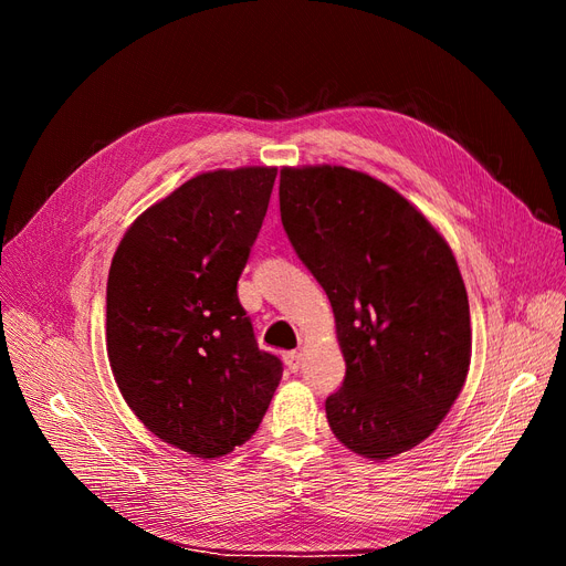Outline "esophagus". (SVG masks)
I'll return each instance as SVG.
<instances>
[{
  "label": "esophagus",
  "instance_id": "34e87169",
  "mask_svg": "<svg viewBox=\"0 0 566 566\" xmlns=\"http://www.w3.org/2000/svg\"><path fill=\"white\" fill-rule=\"evenodd\" d=\"M284 364L289 367V371L296 374L301 369V353H296V350L294 353H286L284 355Z\"/></svg>",
  "mask_w": 566,
  "mask_h": 566
}]
</instances>
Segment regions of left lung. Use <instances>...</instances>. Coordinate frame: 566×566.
<instances>
[{"instance_id": "8db88e82", "label": "left lung", "mask_w": 566, "mask_h": 566, "mask_svg": "<svg viewBox=\"0 0 566 566\" xmlns=\"http://www.w3.org/2000/svg\"><path fill=\"white\" fill-rule=\"evenodd\" d=\"M282 226L326 291L345 357L326 421L371 461L421 444L470 367V305L444 237L390 186L345 167H284Z\"/></svg>"}]
</instances>
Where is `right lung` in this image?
Returning a JSON list of instances; mask_svg holds the SVG:
<instances>
[{
	"label": "right lung",
	"mask_w": 566,
	"mask_h": 566,
	"mask_svg": "<svg viewBox=\"0 0 566 566\" xmlns=\"http://www.w3.org/2000/svg\"><path fill=\"white\" fill-rule=\"evenodd\" d=\"M275 176L242 167L190 178L136 218L107 275L117 388L145 428L197 459L244 444L282 378L237 298Z\"/></svg>",
	"instance_id": "1"
}]
</instances>
